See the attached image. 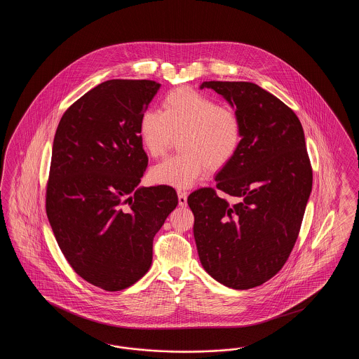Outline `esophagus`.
<instances>
[{"label": "esophagus", "instance_id": "34e87169", "mask_svg": "<svg viewBox=\"0 0 359 359\" xmlns=\"http://www.w3.org/2000/svg\"><path fill=\"white\" fill-rule=\"evenodd\" d=\"M177 198H179V205L184 207V205H187V192L179 189L177 191Z\"/></svg>", "mask_w": 359, "mask_h": 359}]
</instances>
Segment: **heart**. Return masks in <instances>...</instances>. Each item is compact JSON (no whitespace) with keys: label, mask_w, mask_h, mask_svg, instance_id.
I'll return each mask as SVG.
<instances>
[{"label":"heart","mask_w":359,"mask_h":359,"mask_svg":"<svg viewBox=\"0 0 359 359\" xmlns=\"http://www.w3.org/2000/svg\"><path fill=\"white\" fill-rule=\"evenodd\" d=\"M138 133L152 157L165 154L177 137L182 152L154 165L149 176L157 184L189 188L207 167L217 171L231 161L242 142L243 125L236 110L192 87H177L165 94L161 110L141 114Z\"/></svg>","instance_id":"heart-1"}]
</instances>
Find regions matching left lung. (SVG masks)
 Instances as JSON below:
<instances>
[{
  "label": "left lung",
  "instance_id": "8db88e82",
  "mask_svg": "<svg viewBox=\"0 0 359 359\" xmlns=\"http://www.w3.org/2000/svg\"><path fill=\"white\" fill-rule=\"evenodd\" d=\"M230 103L243 125L238 152L217 173V188L188 196L205 272L233 290L264 284L287 262L299 236L312 168L304 130L284 102L250 82H203Z\"/></svg>",
  "mask_w": 359,
  "mask_h": 359
}]
</instances>
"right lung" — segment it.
<instances>
[{
	"label": "right lung",
	"mask_w": 359,
	"mask_h": 359,
	"mask_svg": "<svg viewBox=\"0 0 359 359\" xmlns=\"http://www.w3.org/2000/svg\"><path fill=\"white\" fill-rule=\"evenodd\" d=\"M160 86L106 81L69 106L53 138L52 231L71 268L104 290H125L149 271L154 236L177 205L170 186L138 187L148 165L138 122Z\"/></svg>",
	"instance_id": "right-lung-1"
}]
</instances>
